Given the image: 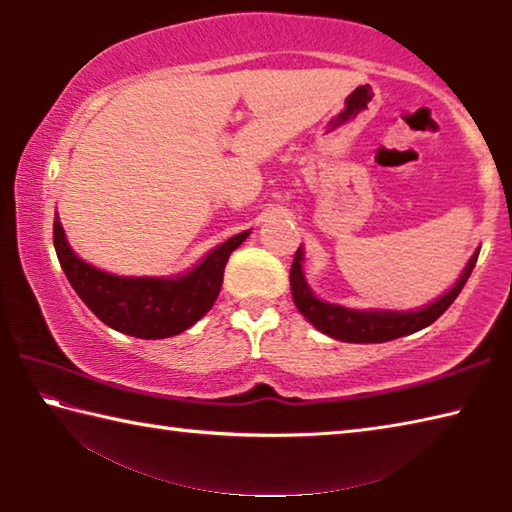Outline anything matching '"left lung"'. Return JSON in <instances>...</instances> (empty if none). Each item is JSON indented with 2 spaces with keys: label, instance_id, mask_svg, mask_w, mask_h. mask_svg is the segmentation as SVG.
Returning <instances> with one entry per match:
<instances>
[{
  "label": "left lung",
  "instance_id": "1",
  "mask_svg": "<svg viewBox=\"0 0 512 512\" xmlns=\"http://www.w3.org/2000/svg\"><path fill=\"white\" fill-rule=\"evenodd\" d=\"M476 257H479V250H476L470 262H467L465 273L461 275V280L454 284V289H449L443 298L431 302L429 307H424L420 311H357L339 305H329V302L318 300L314 293L309 291L305 275H302V253L298 248L289 273L291 296L293 302H296V307L300 309V314L316 329H320V332L332 336V339L348 343H384L418 332V329L431 325L433 320L443 316L465 287L467 277H470L476 264Z\"/></svg>",
  "mask_w": 512,
  "mask_h": 512
}]
</instances>
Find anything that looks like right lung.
<instances>
[{"label":"right lung","mask_w":512,"mask_h":512,"mask_svg":"<svg viewBox=\"0 0 512 512\" xmlns=\"http://www.w3.org/2000/svg\"><path fill=\"white\" fill-rule=\"evenodd\" d=\"M248 232L216 246L194 271L162 277H117L97 271L74 255L63 225L54 216V246L69 284L101 323L137 339H167L192 327L212 309L221 291L223 268L232 250L241 246Z\"/></svg>","instance_id":"obj_1"}]
</instances>
